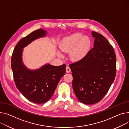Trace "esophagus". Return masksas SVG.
I'll return each mask as SVG.
<instances>
[{"mask_svg":"<svg viewBox=\"0 0 129 129\" xmlns=\"http://www.w3.org/2000/svg\"><path fill=\"white\" fill-rule=\"evenodd\" d=\"M71 70L70 67L69 66H66V73H69L71 72Z\"/></svg>","mask_w":129,"mask_h":129,"instance_id":"obj_1","label":"esophagus"}]
</instances>
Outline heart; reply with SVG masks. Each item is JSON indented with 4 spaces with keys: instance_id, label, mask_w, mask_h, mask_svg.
<instances>
[{
    "instance_id": "obj_1",
    "label": "heart",
    "mask_w": 129,
    "mask_h": 129,
    "mask_svg": "<svg viewBox=\"0 0 129 129\" xmlns=\"http://www.w3.org/2000/svg\"><path fill=\"white\" fill-rule=\"evenodd\" d=\"M91 46V40L87 36H82L80 33H76L64 38L59 45L61 50L65 52H71V58L78 61L83 59L88 53ZM58 55L62 54L57 52Z\"/></svg>"
}]
</instances>
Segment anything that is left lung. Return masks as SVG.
<instances>
[{"mask_svg":"<svg viewBox=\"0 0 129 129\" xmlns=\"http://www.w3.org/2000/svg\"><path fill=\"white\" fill-rule=\"evenodd\" d=\"M94 47L83 59L69 66L73 77V88L82 103H97L104 97L116 74L114 50L101 34L92 31Z\"/></svg>","mask_w":129,"mask_h":129,"instance_id":"8db88e82","label":"left lung"}]
</instances>
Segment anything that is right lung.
<instances>
[{
	"mask_svg": "<svg viewBox=\"0 0 129 129\" xmlns=\"http://www.w3.org/2000/svg\"><path fill=\"white\" fill-rule=\"evenodd\" d=\"M42 29L33 31L17 44L12 55L11 68L16 88L27 100L42 104L52 97L62 77L65 74L66 65L53 66L46 64L38 69L31 70L22 61L23 48L35 40L46 36Z\"/></svg>",
	"mask_w": 129,
	"mask_h": 129,
	"instance_id": "add662e5",
	"label": "right lung"
}]
</instances>
